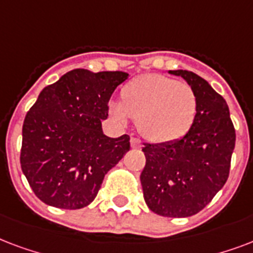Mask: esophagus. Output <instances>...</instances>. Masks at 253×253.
Instances as JSON below:
<instances>
[{
    "label": "esophagus",
    "instance_id": "1",
    "mask_svg": "<svg viewBox=\"0 0 253 253\" xmlns=\"http://www.w3.org/2000/svg\"><path fill=\"white\" fill-rule=\"evenodd\" d=\"M130 146H132L133 149H138L142 146V144H141V141L138 140V138H136V137H132V138H130Z\"/></svg>",
    "mask_w": 253,
    "mask_h": 253
}]
</instances>
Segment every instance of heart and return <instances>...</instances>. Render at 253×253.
<instances>
[{"mask_svg":"<svg viewBox=\"0 0 253 253\" xmlns=\"http://www.w3.org/2000/svg\"><path fill=\"white\" fill-rule=\"evenodd\" d=\"M121 96L123 101H109L111 116L119 123L133 117L141 134L153 142L181 138L197 116L198 100L193 88L160 74L130 80Z\"/></svg>","mask_w":253,"mask_h":253,"instance_id":"obj_1","label":"heart"}]
</instances>
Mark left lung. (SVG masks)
<instances>
[{"instance_id": "8db88e82", "label": "left lung", "mask_w": 253, "mask_h": 253, "mask_svg": "<svg viewBox=\"0 0 253 253\" xmlns=\"http://www.w3.org/2000/svg\"><path fill=\"white\" fill-rule=\"evenodd\" d=\"M169 72L182 76L194 89L197 116L181 138L145 144L146 164L140 179L153 212L187 218L203 210L226 183L236 134L226 100L206 80L186 70Z\"/></svg>"}]
</instances>
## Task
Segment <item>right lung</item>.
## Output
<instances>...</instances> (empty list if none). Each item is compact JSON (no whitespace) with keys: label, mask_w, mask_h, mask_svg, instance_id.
Returning a JSON list of instances; mask_svg holds the SVG:
<instances>
[{"label":"right lung","mask_w":253,"mask_h":253,"mask_svg":"<svg viewBox=\"0 0 253 253\" xmlns=\"http://www.w3.org/2000/svg\"><path fill=\"white\" fill-rule=\"evenodd\" d=\"M128 76L76 68L39 93L23 121L21 168L43 203L64 210L88 206L130 149L128 134L111 138L101 129L113 91Z\"/></svg>","instance_id":"1"}]
</instances>
